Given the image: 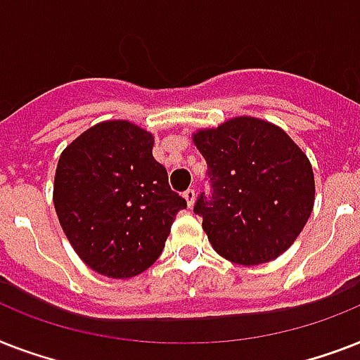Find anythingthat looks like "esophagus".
Here are the masks:
<instances>
[{
	"mask_svg": "<svg viewBox=\"0 0 360 360\" xmlns=\"http://www.w3.org/2000/svg\"><path fill=\"white\" fill-rule=\"evenodd\" d=\"M183 196H185L186 203H188V207H192V205H194V202H196V191H194V188H188V191H185V194H183Z\"/></svg>",
	"mask_w": 360,
	"mask_h": 360,
	"instance_id": "34e87169",
	"label": "esophagus"
}]
</instances>
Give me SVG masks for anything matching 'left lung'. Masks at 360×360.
<instances>
[{
	"label": "left lung",
	"instance_id": "1",
	"mask_svg": "<svg viewBox=\"0 0 360 360\" xmlns=\"http://www.w3.org/2000/svg\"><path fill=\"white\" fill-rule=\"evenodd\" d=\"M207 162L211 194L194 213L220 256L259 265L284 254L314 207V172L284 130L256 117H233L192 136Z\"/></svg>",
	"mask_w": 360,
	"mask_h": 360
}]
</instances>
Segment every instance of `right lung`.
Instances as JSON below:
<instances>
[{
  "label": "right lung",
  "instance_id": "right-lung-1",
  "mask_svg": "<svg viewBox=\"0 0 360 360\" xmlns=\"http://www.w3.org/2000/svg\"><path fill=\"white\" fill-rule=\"evenodd\" d=\"M153 134L130 121L82 132L59 157L53 205L87 267L132 278L162 254L175 214L186 207L153 157Z\"/></svg>",
  "mask_w": 360,
  "mask_h": 360
}]
</instances>
